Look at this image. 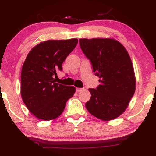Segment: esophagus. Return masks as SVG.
Returning <instances> with one entry per match:
<instances>
[{"label":"esophagus","instance_id":"esophagus-1","mask_svg":"<svg viewBox=\"0 0 156 156\" xmlns=\"http://www.w3.org/2000/svg\"><path fill=\"white\" fill-rule=\"evenodd\" d=\"M83 88H76V92H80V91H82L83 90Z\"/></svg>","mask_w":156,"mask_h":156}]
</instances>
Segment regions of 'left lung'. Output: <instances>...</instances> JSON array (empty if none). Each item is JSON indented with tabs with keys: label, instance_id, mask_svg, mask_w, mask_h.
Here are the masks:
<instances>
[{
	"label": "left lung",
	"instance_id": "1",
	"mask_svg": "<svg viewBox=\"0 0 156 156\" xmlns=\"http://www.w3.org/2000/svg\"><path fill=\"white\" fill-rule=\"evenodd\" d=\"M80 47L90 60L100 85L89 89L91 98L86 108L94 117L108 121L121 115L136 89L131 59L120 42L114 39H80Z\"/></svg>",
	"mask_w": 156,
	"mask_h": 156
}]
</instances>
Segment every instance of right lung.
I'll return each instance as SVG.
<instances>
[{
    "label": "right lung",
    "mask_w": 156,
    "mask_h": 156,
    "mask_svg": "<svg viewBox=\"0 0 156 156\" xmlns=\"http://www.w3.org/2000/svg\"><path fill=\"white\" fill-rule=\"evenodd\" d=\"M77 39L48 40L28 53L21 71V97L36 117L51 120L62 114L76 87L55 83L57 72L78 44Z\"/></svg>",
    "instance_id": "right-lung-1"
}]
</instances>
